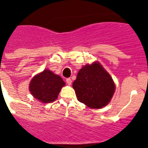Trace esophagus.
Segmentation results:
<instances>
[{
    "label": "esophagus",
    "mask_w": 148,
    "mask_h": 148,
    "mask_svg": "<svg viewBox=\"0 0 148 148\" xmlns=\"http://www.w3.org/2000/svg\"><path fill=\"white\" fill-rule=\"evenodd\" d=\"M66 83H67L68 85H71V82H72V81H71V79L70 78H67L66 79Z\"/></svg>",
    "instance_id": "34e87169"
}]
</instances>
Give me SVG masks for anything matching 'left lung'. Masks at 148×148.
Here are the masks:
<instances>
[{
  "label": "left lung",
  "mask_w": 148,
  "mask_h": 148,
  "mask_svg": "<svg viewBox=\"0 0 148 148\" xmlns=\"http://www.w3.org/2000/svg\"><path fill=\"white\" fill-rule=\"evenodd\" d=\"M72 86L79 101L91 108H101L108 105L116 89L111 75L98 62L79 70Z\"/></svg>",
  "instance_id": "left-lung-1"
}]
</instances>
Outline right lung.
Instances as JSON below:
<instances>
[{
  "mask_svg": "<svg viewBox=\"0 0 148 148\" xmlns=\"http://www.w3.org/2000/svg\"><path fill=\"white\" fill-rule=\"evenodd\" d=\"M65 82L61 77L49 69H45L31 80L29 90L34 98L47 103L53 102L58 97Z\"/></svg>",
  "mask_w": 148,
  "mask_h": 148,
  "instance_id": "add662e5",
  "label": "right lung"
}]
</instances>
